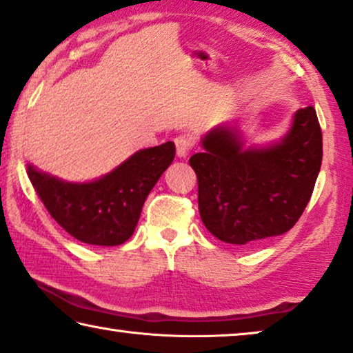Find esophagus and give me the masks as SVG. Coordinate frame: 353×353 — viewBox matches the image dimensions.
<instances>
[{
	"label": "esophagus",
	"mask_w": 353,
	"mask_h": 353,
	"mask_svg": "<svg viewBox=\"0 0 353 353\" xmlns=\"http://www.w3.org/2000/svg\"><path fill=\"white\" fill-rule=\"evenodd\" d=\"M174 144H176L177 155L179 157H187V154L194 146V141L190 135H179V137L174 138Z\"/></svg>",
	"instance_id": "esophagus-1"
}]
</instances>
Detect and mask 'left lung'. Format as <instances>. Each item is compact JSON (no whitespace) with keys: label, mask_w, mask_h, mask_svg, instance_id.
<instances>
[{"label":"left lung","mask_w":353,"mask_h":353,"mask_svg":"<svg viewBox=\"0 0 353 353\" xmlns=\"http://www.w3.org/2000/svg\"><path fill=\"white\" fill-rule=\"evenodd\" d=\"M190 165L198 177L204 226L226 243L248 247L292 229L310 203L322 165V130L312 106L299 110L281 143L242 149L236 127L203 139Z\"/></svg>","instance_id":"left-lung-1"}]
</instances>
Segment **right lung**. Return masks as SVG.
Returning a JSON list of instances; mask_svg holds the SVG:
<instances>
[{
    "label": "right lung",
    "instance_id": "1",
    "mask_svg": "<svg viewBox=\"0 0 353 353\" xmlns=\"http://www.w3.org/2000/svg\"><path fill=\"white\" fill-rule=\"evenodd\" d=\"M176 155L172 141L138 150L94 182L72 183L28 165L37 196L61 228L83 243L114 247L132 237L150 190Z\"/></svg>",
    "mask_w": 353,
    "mask_h": 353
}]
</instances>
